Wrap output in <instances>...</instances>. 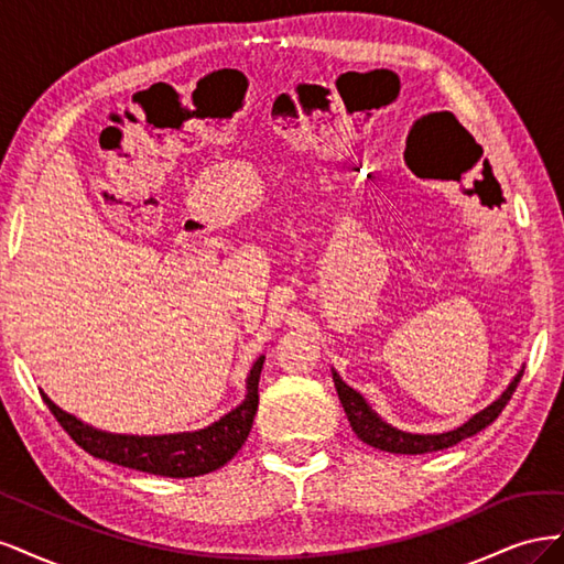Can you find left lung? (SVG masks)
Masks as SVG:
<instances>
[{
  "instance_id": "obj_1",
  "label": "left lung",
  "mask_w": 564,
  "mask_h": 564,
  "mask_svg": "<svg viewBox=\"0 0 564 564\" xmlns=\"http://www.w3.org/2000/svg\"><path fill=\"white\" fill-rule=\"evenodd\" d=\"M524 367L516 373L513 381L508 383V388L501 392V395L494 400L491 404H487L482 412L473 414L464 425H458L454 431L447 433H433V435H421V433H406L390 425L388 421H383L373 409L369 406V402L360 395V392L352 390L344 379L338 377L336 369H332L334 377V386L338 392V400L344 404V412L350 421V429L355 431V435L360 437L362 442H367L369 447H377L381 452H390V454H425V452H437V449H447L456 442L466 440L475 433H480L482 429H487L489 423L497 421V416L503 412V406L508 404V400L513 398V392L522 379Z\"/></svg>"
}]
</instances>
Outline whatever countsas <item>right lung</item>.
I'll return each instance as SVG.
<instances>
[{"label":"right lung","instance_id":"1","mask_svg":"<svg viewBox=\"0 0 564 564\" xmlns=\"http://www.w3.org/2000/svg\"><path fill=\"white\" fill-rule=\"evenodd\" d=\"M265 357L261 355L253 362L247 377L245 400L230 409L218 421L204 425L191 433H169V435H122L94 429V425L67 414L56 402H51L44 390L42 398L51 414L63 425L77 445L96 458L110 460V464L143 470L162 477H197L226 466L228 460L242 449L249 437L251 423L259 409V379Z\"/></svg>","mask_w":564,"mask_h":564}]
</instances>
